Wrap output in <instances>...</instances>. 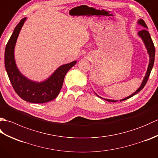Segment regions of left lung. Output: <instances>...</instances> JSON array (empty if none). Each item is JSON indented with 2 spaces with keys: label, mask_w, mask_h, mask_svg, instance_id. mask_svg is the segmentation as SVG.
I'll return each mask as SVG.
<instances>
[{
  "label": "left lung",
  "mask_w": 158,
  "mask_h": 158,
  "mask_svg": "<svg viewBox=\"0 0 158 158\" xmlns=\"http://www.w3.org/2000/svg\"><path fill=\"white\" fill-rule=\"evenodd\" d=\"M138 23L139 24H140L141 26H143V27H145L146 28H147V26L145 23V21H144L143 19H140L139 20ZM145 28L142 30V31H140L139 32L138 35L141 37V39H143V41H144V43H145V45L146 46V48L147 49V52H148V53L149 55V66H148V69H147V71L146 73V75L145 77H144V79L143 81V83L141 85H140V88L136 90V91L133 93L132 95H130L129 96L126 97V98L122 99V100H120V102L123 101V100H126L127 99H128L131 97H132L133 96H135V94H136L137 93H139V92L141 91V90L143 89L144 87L146 85V83L148 81V79L150 75V73L152 72V68L153 66V64H154V60H155V54H156V49H155V46H154V44L153 43V41L152 38H151V36L149 32L147 31V30ZM106 101H109V102H117L118 100H109V99H105Z\"/></svg>",
  "instance_id": "1"
}]
</instances>
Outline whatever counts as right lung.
Listing matches in <instances>:
<instances>
[{
  "label": "right lung",
  "instance_id": "add662e5",
  "mask_svg": "<svg viewBox=\"0 0 158 158\" xmlns=\"http://www.w3.org/2000/svg\"><path fill=\"white\" fill-rule=\"evenodd\" d=\"M26 20L22 19L6 43L5 51V66L11 85L20 98L32 103H45L55 99L61 89L66 73L75 64L74 61L57 69L46 81L36 83L23 77L15 64L14 48L18 35Z\"/></svg>",
  "mask_w": 158,
  "mask_h": 158
}]
</instances>
